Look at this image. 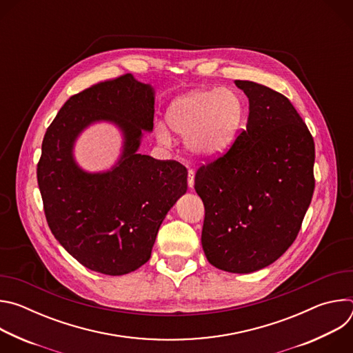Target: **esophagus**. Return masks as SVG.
Segmentation results:
<instances>
[{"instance_id": "esophagus-1", "label": "esophagus", "mask_w": 353, "mask_h": 353, "mask_svg": "<svg viewBox=\"0 0 353 353\" xmlns=\"http://www.w3.org/2000/svg\"><path fill=\"white\" fill-rule=\"evenodd\" d=\"M194 177H195V173L192 169H188V179H187V183H188V187L192 188L194 187Z\"/></svg>"}]
</instances>
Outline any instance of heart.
I'll return each instance as SVG.
<instances>
[{
	"label": "heart",
	"mask_w": 353,
	"mask_h": 353,
	"mask_svg": "<svg viewBox=\"0 0 353 353\" xmlns=\"http://www.w3.org/2000/svg\"><path fill=\"white\" fill-rule=\"evenodd\" d=\"M245 120L243 97L233 89L194 90L174 99L168 108L166 123L183 139L196 159H215L232 148ZM165 124L155 125L157 139L173 143Z\"/></svg>",
	"instance_id": "obj_1"
}]
</instances>
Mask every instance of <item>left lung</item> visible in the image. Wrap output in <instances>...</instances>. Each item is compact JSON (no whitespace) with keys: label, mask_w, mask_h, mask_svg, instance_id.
<instances>
[{"label":"left lung","mask_w":353,"mask_h":353,"mask_svg":"<svg viewBox=\"0 0 353 353\" xmlns=\"http://www.w3.org/2000/svg\"><path fill=\"white\" fill-rule=\"evenodd\" d=\"M248 119L228 152L203 165L195 191L205 207L207 260L233 274L276 261L294 241L314 191V141L289 99L268 86L234 81Z\"/></svg>","instance_id":"left-lung-1"}]
</instances>
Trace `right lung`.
Wrapping results in <instances>:
<instances>
[{"instance_id": "obj_1", "label": "right lung", "mask_w": 353, "mask_h": 353, "mask_svg": "<svg viewBox=\"0 0 353 353\" xmlns=\"http://www.w3.org/2000/svg\"><path fill=\"white\" fill-rule=\"evenodd\" d=\"M154 113V88L127 74L71 96L46 131L37 183L48 228L94 272L117 276L143 265L166 214L187 191L181 163L138 154ZM100 121L122 131L123 149L112 170L90 174L76 163L73 146Z\"/></svg>"}]
</instances>
